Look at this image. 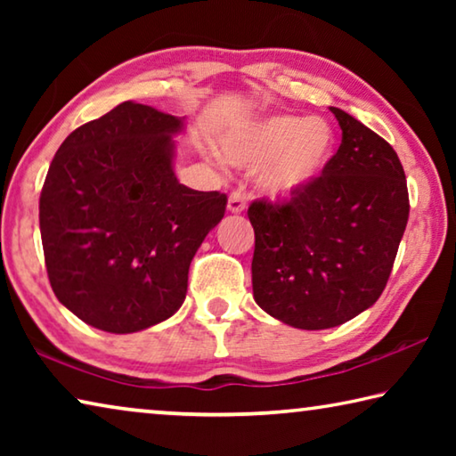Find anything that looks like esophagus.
<instances>
[{
  "label": "esophagus",
  "instance_id": "1",
  "mask_svg": "<svg viewBox=\"0 0 456 456\" xmlns=\"http://www.w3.org/2000/svg\"><path fill=\"white\" fill-rule=\"evenodd\" d=\"M245 205H247V197L243 195V192H231L229 195V200H227V209L229 213H243L245 211Z\"/></svg>",
  "mask_w": 456,
  "mask_h": 456
}]
</instances>
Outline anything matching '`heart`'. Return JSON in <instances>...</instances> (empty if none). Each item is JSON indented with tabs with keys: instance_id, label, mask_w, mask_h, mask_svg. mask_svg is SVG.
Instances as JSON below:
<instances>
[{
	"instance_id": "b5f03b06",
	"label": "heart",
	"mask_w": 456,
	"mask_h": 456,
	"mask_svg": "<svg viewBox=\"0 0 456 456\" xmlns=\"http://www.w3.org/2000/svg\"><path fill=\"white\" fill-rule=\"evenodd\" d=\"M336 134L323 118L275 114L253 122L221 142L231 165L261 167L257 184L269 197L288 199L318 179L334 157Z\"/></svg>"
}]
</instances>
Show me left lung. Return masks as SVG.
<instances>
[{"instance_id": "left-lung-1", "label": "left lung", "mask_w": 456, "mask_h": 456, "mask_svg": "<svg viewBox=\"0 0 456 456\" xmlns=\"http://www.w3.org/2000/svg\"><path fill=\"white\" fill-rule=\"evenodd\" d=\"M342 144L310 187L283 203L253 200V297L299 330H328L376 304L404 235L408 189L395 149L330 106Z\"/></svg>"}]
</instances>
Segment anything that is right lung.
I'll list each match as a JSON object with an SVG mask.
<instances>
[{"mask_svg":"<svg viewBox=\"0 0 456 456\" xmlns=\"http://www.w3.org/2000/svg\"><path fill=\"white\" fill-rule=\"evenodd\" d=\"M183 118L122 102L66 138L40 195L50 285L61 305L110 334L165 322L187 296L189 265L227 195L173 171Z\"/></svg>","mask_w":456,"mask_h":456,"instance_id":"right-lung-1","label":"right lung"}]
</instances>
